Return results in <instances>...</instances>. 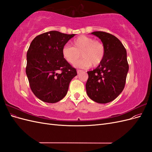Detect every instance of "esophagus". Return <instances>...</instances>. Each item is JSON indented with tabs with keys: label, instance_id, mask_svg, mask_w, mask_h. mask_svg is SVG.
Returning a JSON list of instances; mask_svg holds the SVG:
<instances>
[{
	"label": "esophagus",
	"instance_id": "1",
	"mask_svg": "<svg viewBox=\"0 0 152 152\" xmlns=\"http://www.w3.org/2000/svg\"><path fill=\"white\" fill-rule=\"evenodd\" d=\"M77 73H80L83 72V70H77Z\"/></svg>",
	"mask_w": 152,
	"mask_h": 152
}]
</instances>
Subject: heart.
<instances>
[{"label": "heart", "instance_id": "1", "mask_svg": "<svg viewBox=\"0 0 152 152\" xmlns=\"http://www.w3.org/2000/svg\"><path fill=\"white\" fill-rule=\"evenodd\" d=\"M62 55L70 64H75L82 57L84 58L77 63L80 68H87L91 65L99 66L103 61L105 48L99 40L86 35H80L72 42V47L66 45L62 49Z\"/></svg>", "mask_w": 152, "mask_h": 152}]
</instances>
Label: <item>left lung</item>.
<instances>
[{
    "mask_svg": "<svg viewBox=\"0 0 152 152\" xmlns=\"http://www.w3.org/2000/svg\"><path fill=\"white\" fill-rule=\"evenodd\" d=\"M99 37L105 48L103 62L87 72V94L94 102L107 103L114 100L125 87L129 64L126 49L115 36L105 31L91 33Z\"/></svg>",
    "mask_w": 152,
    "mask_h": 152,
    "instance_id": "8db88e82",
    "label": "left lung"
}]
</instances>
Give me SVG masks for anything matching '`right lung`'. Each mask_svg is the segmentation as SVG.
Returning <instances> with one entry per match:
<instances>
[{"label": "right lung", "mask_w": 152, "mask_h": 152, "mask_svg": "<svg viewBox=\"0 0 152 152\" xmlns=\"http://www.w3.org/2000/svg\"><path fill=\"white\" fill-rule=\"evenodd\" d=\"M74 34L50 31L31 41L26 54V73L30 89L42 102L54 103L66 96L77 73L62 55V49Z\"/></svg>", "instance_id": "right-lung-1"}]
</instances>
